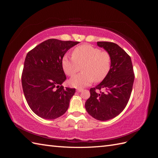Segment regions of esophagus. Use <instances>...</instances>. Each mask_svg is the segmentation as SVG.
I'll return each instance as SVG.
<instances>
[{"mask_svg":"<svg viewBox=\"0 0 158 158\" xmlns=\"http://www.w3.org/2000/svg\"><path fill=\"white\" fill-rule=\"evenodd\" d=\"M82 90H83V89H82V88H78V89H77V92H82Z\"/></svg>","mask_w":158,"mask_h":158,"instance_id":"1","label":"esophagus"}]
</instances>
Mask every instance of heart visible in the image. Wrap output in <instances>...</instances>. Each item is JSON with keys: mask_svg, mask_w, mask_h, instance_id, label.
I'll return each mask as SVG.
<instances>
[{"mask_svg": "<svg viewBox=\"0 0 158 158\" xmlns=\"http://www.w3.org/2000/svg\"><path fill=\"white\" fill-rule=\"evenodd\" d=\"M73 56L65 55L62 65L64 73L73 76L82 66L83 73L72 78L69 83L75 88H84L93 82H100L106 77L111 69V55L107 51H100L92 45H80L73 50Z\"/></svg>", "mask_w": 158, "mask_h": 158, "instance_id": "heart-1", "label": "heart"}]
</instances>
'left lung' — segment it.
Masks as SVG:
<instances>
[{
    "instance_id": "obj_1",
    "label": "left lung",
    "mask_w": 158,
    "mask_h": 158,
    "mask_svg": "<svg viewBox=\"0 0 158 158\" xmlns=\"http://www.w3.org/2000/svg\"><path fill=\"white\" fill-rule=\"evenodd\" d=\"M97 44L111 55V69L101 83L89 89L85 107L94 118L104 121L117 116L127 106L135 73L131 56L121 47L109 41H98Z\"/></svg>"
}]
</instances>
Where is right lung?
Wrapping results in <instances>:
<instances>
[{"label": "right lung", "instance_id": "right-lung-1", "mask_svg": "<svg viewBox=\"0 0 158 158\" xmlns=\"http://www.w3.org/2000/svg\"><path fill=\"white\" fill-rule=\"evenodd\" d=\"M78 43L49 39L27 52L22 74V88L28 106L39 117L55 119L67 111L76 89L61 85L66 78L62 60Z\"/></svg>", "mask_w": 158, "mask_h": 158}]
</instances>
